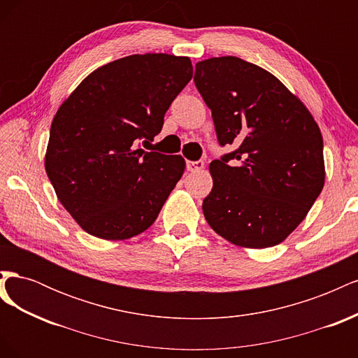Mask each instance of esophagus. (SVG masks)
I'll use <instances>...</instances> for the list:
<instances>
[{"mask_svg":"<svg viewBox=\"0 0 358 358\" xmlns=\"http://www.w3.org/2000/svg\"><path fill=\"white\" fill-rule=\"evenodd\" d=\"M203 167H204V162H203L201 159H199V161H188V162H187L188 171H192V173L203 170Z\"/></svg>","mask_w":358,"mask_h":358,"instance_id":"obj_1","label":"esophagus"}]
</instances>
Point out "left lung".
I'll return each instance as SVG.
<instances>
[{"label": "left lung", "instance_id": "left-lung-1", "mask_svg": "<svg viewBox=\"0 0 358 358\" xmlns=\"http://www.w3.org/2000/svg\"><path fill=\"white\" fill-rule=\"evenodd\" d=\"M194 83L221 146L203 213L213 231L245 248H270L305 220L324 187L322 136L303 103L273 74L236 57L197 62Z\"/></svg>", "mask_w": 358, "mask_h": 358}]
</instances>
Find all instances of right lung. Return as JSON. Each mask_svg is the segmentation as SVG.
I'll use <instances>...</instances> for the list:
<instances>
[{
	"label": "right lung",
	"mask_w": 358,
	"mask_h": 358,
	"mask_svg": "<svg viewBox=\"0 0 358 358\" xmlns=\"http://www.w3.org/2000/svg\"><path fill=\"white\" fill-rule=\"evenodd\" d=\"M191 78L187 57L131 55L91 73L62 103L45 166L59 201L86 233L124 241L155 222L185 161L141 146L150 148Z\"/></svg>",
	"instance_id": "add662e5"
}]
</instances>
